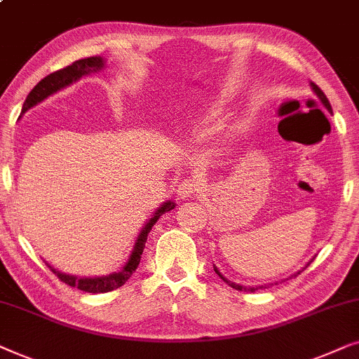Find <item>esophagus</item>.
Returning a JSON list of instances; mask_svg holds the SVG:
<instances>
[{
    "mask_svg": "<svg viewBox=\"0 0 359 359\" xmlns=\"http://www.w3.org/2000/svg\"><path fill=\"white\" fill-rule=\"evenodd\" d=\"M201 189V181L196 180V178H191V180H184L181 181L180 186H178V196L181 199H189L193 198V196L198 193Z\"/></svg>",
    "mask_w": 359,
    "mask_h": 359,
    "instance_id": "1",
    "label": "esophagus"
}]
</instances>
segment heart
I'll list each match as a JSON object with an SVG mask.
<instances>
[{
  "label": "heart",
  "instance_id": "obj_1",
  "mask_svg": "<svg viewBox=\"0 0 359 359\" xmlns=\"http://www.w3.org/2000/svg\"><path fill=\"white\" fill-rule=\"evenodd\" d=\"M222 119V111L217 106H210L208 109H204L201 114L193 121V127L196 130H209L214 126H217V122Z\"/></svg>",
  "mask_w": 359,
  "mask_h": 359
}]
</instances>
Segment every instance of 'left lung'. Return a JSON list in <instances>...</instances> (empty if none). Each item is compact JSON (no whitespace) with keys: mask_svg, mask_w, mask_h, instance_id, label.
I'll use <instances>...</instances> for the list:
<instances>
[{"mask_svg":"<svg viewBox=\"0 0 359 359\" xmlns=\"http://www.w3.org/2000/svg\"><path fill=\"white\" fill-rule=\"evenodd\" d=\"M311 88H312V91H313V93H316V96L318 97V100H320V102H322V104H323V107H325V109H327L328 112H332V106H330V102H328V100H327V96H325V95H323V91L320 90V88H318V86L316 85V83H312V81H311ZM311 262H312V259H311ZM311 262H309V263H307V266H309V264H311ZM307 266H306V268H307ZM306 268L299 269V271H297V273H294V274H291V276H289V279H291V278H296V276H297V274H301V271H304V269H306ZM214 271L219 274V278H220V279H222V281H225V283H227L230 287L237 289V291H243V292H255V291H258V289H264V287H269V286H273V283H269V284H262V286H243V284H235V283H232V281H229V279H227V278H225V276H224V274L219 271V268H217V266H214ZM274 284H278V283H274Z\"/></svg>","mask_w":359,"mask_h":359,"instance_id":"1","label":"left lung"}]
</instances>
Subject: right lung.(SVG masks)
<instances>
[{
    "instance_id": "1",
    "label": "right lung",
    "mask_w": 359,
    "mask_h": 359,
    "mask_svg": "<svg viewBox=\"0 0 359 359\" xmlns=\"http://www.w3.org/2000/svg\"><path fill=\"white\" fill-rule=\"evenodd\" d=\"M104 67H106L104 58L96 55V57H90V58H81V60L73 62L72 65L62 68V70L50 73V75H47L43 80L39 81L37 85L32 88V91L29 93L26 101H24V104H22L21 116L26 114V112L29 109H32L34 106H37L39 102L47 100L48 96L55 95V93L63 90V88L73 85V83H76L83 76L101 72ZM175 205H176L175 201H165V203L161 204L154 214H151V217L147 220V222L144 224V227L140 229V233L137 235L134 248H132L127 262L122 264L121 269H117V271H114V273L102 274V276H93V278L88 276L86 278V276H76V274L62 273V271H58L57 268H53L47 263L48 268H50L52 271L57 274L60 281H63L72 287L80 289V291H83V292L100 294V292L114 291V289L124 286L127 279L134 274L137 266H139L142 253H144V248H145L147 237H149L150 230L156 224V220L160 219V215H163L165 212H168V210L175 209Z\"/></svg>"
}]
</instances>
